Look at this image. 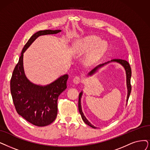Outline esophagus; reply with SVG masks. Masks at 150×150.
Here are the masks:
<instances>
[{
    "label": "esophagus",
    "instance_id": "1",
    "mask_svg": "<svg viewBox=\"0 0 150 150\" xmlns=\"http://www.w3.org/2000/svg\"><path fill=\"white\" fill-rule=\"evenodd\" d=\"M81 79L79 76H76L73 79V82L75 83V84H78L79 83L81 82Z\"/></svg>",
    "mask_w": 150,
    "mask_h": 150
}]
</instances>
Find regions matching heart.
I'll return each instance as SVG.
<instances>
[{
	"instance_id": "obj_1",
	"label": "heart",
	"mask_w": 150,
	"mask_h": 150,
	"mask_svg": "<svg viewBox=\"0 0 150 150\" xmlns=\"http://www.w3.org/2000/svg\"><path fill=\"white\" fill-rule=\"evenodd\" d=\"M73 48L78 53H86L92 50L87 58L88 61L92 62L107 50L108 43L97 35H88L76 41Z\"/></svg>"
}]
</instances>
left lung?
Listing matches in <instances>:
<instances>
[{
    "mask_svg": "<svg viewBox=\"0 0 150 150\" xmlns=\"http://www.w3.org/2000/svg\"><path fill=\"white\" fill-rule=\"evenodd\" d=\"M111 62H116V63L120 64L121 66H122L123 68L125 69V74H126V83H127V100H126V102L127 103V101H128L129 96H130V92H131L130 78H131V75H132V71H131V68L130 67V64L127 61L124 60V59H111V60H110V61L105 62L104 63L100 64L89 72V73L87 74V77L93 76L95 73H97V71L100 68H101V67H104V66H105L106 64H108L110 63H111ZM82 93H83V91H81V92L79 93V95L78 108H79V111L80 112V115H81V117L82 119V120L83 121V122H84L88 125H89V126H91V127L96 129L97 127H95L93 125H92L91 122H90L87 120V119L86 117V116H84V115H83V113L82 112V106H81V98H82ZM126 105H127V104H126Z\"/></svg>",
    "mask_w": 150,
    "mask_h": 150,
    "instance_id": "1",
    "label": "left lung"
}]
</instances>
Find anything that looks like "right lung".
Masks as SVG:
<instances>
[{
  "mask_svg": "<svg viewBox=\"0 0 150 150\" xmlns=\"http://www.w3.org/2000/svg\"><path fill=\"white\" fill-rule=\"evenodd\" d=\"M61 30H44L34 33L24 46L10 81V91L15 109L27 121L39 127L46 126L57 116L59 95L67 88L68 74H64L49 84L41 86L30 81L23 67V54L40 35L55 34Z\"/></svg>",
  "mask_w": 150,
  "mask_h": 150,
  "instance_id": "1",
  "label": "right lung"
}]
</instances>
